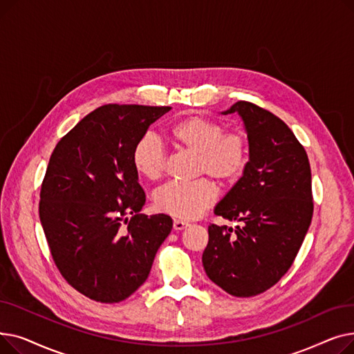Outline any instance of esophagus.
Masks as SVG:
<instances>
[{
  "label": "esophagus",
  "mask_w": 354,
  "mask_h": 354,
  "mask_svg": "<svg viewBox=\"0 0 354 354\" xmlns=\"http://www.w3.org/2000/svg\"><path fill=\"white\" fill-rule=\"evenodd\" d=\"M188 227H189V222H187V221H182V219H175L174 221V230L175 231H182V230L188 228Z\"/></svg>",
  "instance_id": "1"
}]
</instances>
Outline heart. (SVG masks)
Here are the masks:
<instances>
[{
	"mask_svg": "<svg viewBox=\"0 0 354 354\" xmlns=\"http://www.w3.org/2000/svg\"><path fill=\"white\" fill-rule=\"evenodd\" d=\"M171 136L185 152L198 156L196 175L207 174L219 182H234L244 174L248 158V138L243 130H225L224 124L202 116H188L175 122ZM132 165L147 180H158L166 169V152L158 138L143 135L133 146ZM212 180L201 178L189 183L171 182L155 194L160 212L182 219H194L205 212L216 199Z\"/></svg>",
	"mask_w": 354,
	"mask_h": 354,
	"instance_id": "obj_1",
	"label": "heart"
}]
</instances>
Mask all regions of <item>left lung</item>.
Returning a JSON list of instances; mask_svg holds the SVG:
<instances>
[{
    "label": "left lung",
    "instance_id": "obj_1",
    "mask_svg": "<svg viewBox=\"0 0 354 354\" xmlns=\"http://www.w3.org/2000/svg\"><path fill=\"white\" fill-rule=\"evenodd\" d=\"M228 113L244 120L250 160L214 212L241 225L211 224L202 264L228 294L252 297L280 281L299 254L314 209L311 169L303 145L271 111L239 100Z\"/></svg>",
    "mask_w": 354,
    "mask_h": 354
}]
</instances>
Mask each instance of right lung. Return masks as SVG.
I'll return each instance as SVG.
<instances>
[{
	"label": "right lung",
	"instance_id": "1",
	"mask_svg": "<svg viewBox=\"0 0 354 354\" xmlns=\"http://www.w3.org/2000/svg\"><path fill=\"white\" fill-rule=\"evenodd\" d=\"M169 110L100 106L50 156L40 191L41 225L55 267L91 300L113 304L132 295L172 231L169 215L139 214L146 195L132 165L135 143Z\"/></svg>",
	"mask_w": 354,
	"mask_h": 354
}]
</instances>
